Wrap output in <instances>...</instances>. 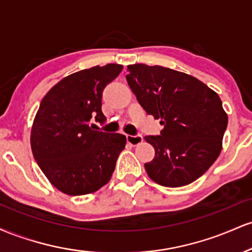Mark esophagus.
I'll return each mask as SVG.
<instances>
[{
	"label": "esophagus",
	"mask_w": 252,
	"mask_h": 252,
	"mask_svg": "<svg viewBox=\"0 0 252 252\" xmlns=\"http://www.w3.org/2000/svg\"><path fill=\"white\" fill-rule=\"evenodd\" d=\"M143 141V137L141 135H126V142L131 146H137Z\"/></svg>",
	"instance_id": "obj_1"
}]
</instances>
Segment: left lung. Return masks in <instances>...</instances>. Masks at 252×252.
<instances>
[{
    "mask_svg": "<svg viewBox=\"0 0 252 252\" xmlns=\"http://www.w3.org/2000/svg\"><path fill=\"white\" fill-rule=\"evenodd\" d=\"M126 82L148 115L161 120V134L146 136L155 156L144 164L161 186L195 181L217 160L227 126L220 98L196 78L163 67L128 66Z\"/></svg>",
    "mask_w": 252,
    "mask_h": 252,
    "instance_id": "obj_1",
    "label": "left lung"
}]
</instances>
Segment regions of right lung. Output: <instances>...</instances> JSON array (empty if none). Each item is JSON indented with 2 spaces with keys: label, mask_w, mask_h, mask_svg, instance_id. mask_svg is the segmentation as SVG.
Listing matches in <instances>:
<instances>
[{
  "label": "right lung",
  "mask_w": 252,
  "mask_h": 252,
  "mask_svg": "<svg viewBox=\"0 0 252 252\" xmlns=\"http://www.w3.org/2000/svg\"><path fill=\"white\" fill-rule=\"evenodd\" d=\"M123 66L82 70L60 80L40 103L31 132L34 158L54 187L68 195L96 192L108 184L126 137L94 130L104 124L102 96Z\"/></svg>",
  "instance_id": "1"
}]
</instances>
